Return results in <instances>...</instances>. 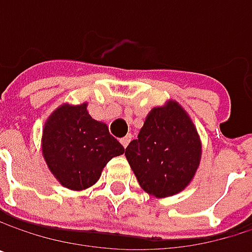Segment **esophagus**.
Returning <instances> with one entry per match:
<instances>
[{
    "instance_id": "34e87169",
    "label": "esophagus",
    "mask_w": 252,
    "mask_h": 252,
    "mask_svg": "<svg viewBox=\"0 0 252 252\" xmlns=\"http://www.w3.org/2000/svg\"><path fill=\"white\" fill-rule=\"evenodd\" d=\"M120 141H121V144H123L124 147H126V146H128V143L131 141V135L128 134V135H126V137H123V138H121Z\"/></svg>"
}]
</instances>
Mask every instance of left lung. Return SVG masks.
Wrapping results in <instances>:
<instances>
[{
	"instance_id": "1",
	"label": "left lung",
	"mask_w": 252,
	"mask_h": 252,
	"mask_svg": "<svg viewBox=\"0 0 252 252\" xmlns=\"http://www.w3.org/2000/svg\"><path fill=\"white\" fill-rule=\"evenodd\" d=\"M126 158L140 187L158 197L175 195L195 175L201 159L200 135L185 109L168 100L153 108Z\"/></svg>"
}]
</instances>
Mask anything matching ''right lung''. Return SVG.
Instances as JSON below:
<instances>
[{"instance_id": "right-lung-1", "label": "right lung", "mask_w": 252, "mask_h": 252, "mask_svg": "<svg viewBox=\"0 0 252 252\" xmlns=\"http://www.w3.org/2000/svg\"><path fill=\"white\" fill-rule=\"evenodd\" d=\"M124 153L108 126L93 120L87 103L61 105L46 120L42 134L43 159L58 182L81 191L102 175L106 163Z\"/></svg>"}]
</instances>
